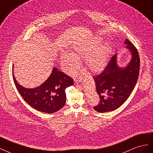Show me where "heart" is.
Here are the masks:
<instances>
[{
  "label": "heart",
  "instance_id": "heart-1",
  "mask_svg": "<svg viewBox=\"0 0 153 153\" xmlns=\"http://www.w3.org/2000/svg\"><path fill=\"white\" fill-rule=\"evenodd\" d=\"M101 38L95 37L89 40L77 43L71 47V54L65 52L61 56V64L68 74H74L79 67V60L85 58V65L90 71L102 72L108 63L110 47L101 45Z\"/></svg>",
  "mask_w": 153,
  "mask_h": 153
}]
</instances>
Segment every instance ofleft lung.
Segmentation results:
<instances>
[{
	"label": "left lung",
	"instance_id": "1",
	"mask_svg": "<svg viewBox=\"0 0 153 153\" xmlns=\"http://www.w3.org/2000/svg\"><path fill=\"white\" fill-rule=\"evenodd\" d=\"M124 44L131 55L129 63L125 67L117 64V54L111 58L105 69L94 76L99 103L94 107L100 113L114 111L126 101L136 85L140 71L138 52L131 43L126 39Z\"/></svg>",
	"mask_w": 153,
	"mask_h": 153
}]
</instances>
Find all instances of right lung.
I'll list each match as a JSON object with an SVG mask.
<instances>
[{
    "label": "right lung",
    "mask_w": 153,
    "mask_h": 153,
    "mask_svg": "<svg viewBox=\"0 0 153 153\" xmlns=\"http://www.w3.org/2000/svg\"><path fill=\"white\" fill-rule=\"evenodd\" d=\"M13 78L19 92L24 101L35 110L47 113H55L66 102L65 89L74 84V80L65 73L54 67L48 79L38 87L27 88Z\"/></svg>",
    "instance_id": "right-lung-1"
}]
</instances>
